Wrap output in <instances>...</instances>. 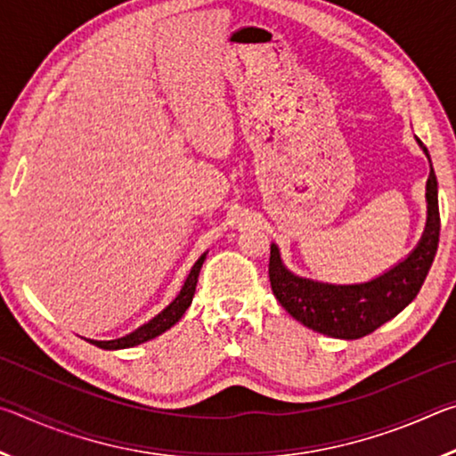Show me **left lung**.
Returning a JSON list of instances; mask_svg holds the SVG:
<instances>
[{
	"instance_id": "left-lung-1",
	"label": "left lung",
	"mask_w": 456,
	"mask_h": 456,
	"mask_svg": "<svg viewBox=\"0 0 456 456\" xmlns=\"http://www.w3.org/2000/svg\"><path fill=\"white\" fill-rule=\"evenodd\" d=\"M422 146L420 138H416ZM428 157V151L424 149ZM430 160V159H428ZM428 221L422 241L403 264L372 281L358 285H330L293 275L283 267L277 247L269 253V281L273 296L283 310L314 331L342 339H358L372 334L395 318L419 296L428 269L435 261L441 215H438L436 175L432 171L427 181Z\"/></svg>"
}]
</instances>
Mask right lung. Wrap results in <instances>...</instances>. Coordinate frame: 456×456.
Instances as JSON below:
<instances>
[{"instance_id": "obj_1", "label": "right lung", "mask_w": 456, "mask_h": 456, "mask_svg": "<svg viewBox=\"0 0 456 456\" xmlns=\"http://www.w3.org/2000/svg\"><path fill=\"white\" fill-rule=\"evenodd\" d=\"M203 261H205V253L197 259V264L192 265L191 273L187 277V281H184L183 289L179 296L175 297V302L165 307L163 312H160L157 318H152L149 323H144L138 330H134L133 334H128L125 338H118V339H108V342H98V339H88L90 344L98 346V348L102 350H122V348H133V346H138L142 342H149V339L157 338L167 331L168 328H173L176 322L183 318V314L187 312V307L192 302V296H195V288H197V280H199V272L200 267H203Z\"/></svg>"}]
</instances>
